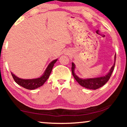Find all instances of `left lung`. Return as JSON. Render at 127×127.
<instances>
[{"label":"left lung","instance_id":"left-lung-1","mask_svg":"<svg viewBox=\"0 0 127 127\" xmlns=\"http://www.w3.org/2000/svg\"><path fill=\"white\" fill-rule=\"evenodd\" d=\"M116 55H114V63L113 65L111 67L109 72L106 74L105 75L100 76V77H93V78H87V79H82L79 77L75 73V68L76 65L73 62L72 63V73L73 76L77 83L83 87H85L87 89L90 90H96L98 88L101 87L106 83L110 79L111 75H112L113 71L114 70V66H115L116 62Z\"/></svg>","mask_w":127,"mask_h":127}]
</instances>
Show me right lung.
<instances>
[{
  "label": "right lung",
  "instance_id": "add662e5",
  "mask_svg": "<svg viewBox=\"0 0 127 127\" xmlns=\"http://www.w3.org/2000/svg\"><path fill=\"white\" fill-rule=\"evenodd\" d=\"M58 59L53 60L48 65L47 67L46 70H45L44 72L41 75L40 77L38 78H35V79H21L15 76L14 74L11 72V75L13 76L14 80L18 85H20L22 87L26 88L28 90H34L36 88H37L40 87L42 86L44 83L47 81V80L48 79L49 76L51 73L52 69L54 65L55 62L57 61Z\"/></svg>",
  "mask_w": 127,
  "mask_h": 127
}]
</instances>
